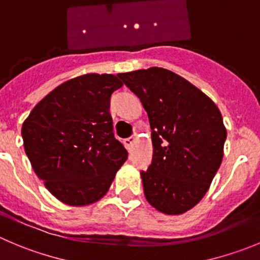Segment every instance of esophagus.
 <instances>
[{
	"label": "esophagus",
	"instance_id": "1",
	"mask_svg": "<svg viewBox=\"0 0 260 260\" xmlns=\"http://www.w3.org/2000/svg\"><path fill=\"white\" fill-rule=\"evenodd\" d=\"M135 139H137V134L132 135V137H130V138H127V139H125V140H123V144L126 145V148H127L128 150L132 149V147H133V143L135 142Z\"/></svg>",
	"mask_w": 260,
	"mask_h": 260
}]
</instances>
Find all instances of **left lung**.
<instances>
[{
  "label": "left lung",
  "mask_w": 260,
  "mask_h": 260,
  "mask_svg": "<svg viewBox=\"0 0 260 260\" xmlns=\"http://www.w3.org/2000/svg\"><path fill=\"white\" fill-rule=\"evenodd\" d=\"M117 76L139 97L152 128V163L140 172L145 198L162 213L189 211L221 166L227 137L221 112L197 86L166 69Z\"/></svg>",
  "instance_id": "left-lung-1"
}]
</instances>
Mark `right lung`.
<instances>
[{
	"label": "right lung",
	"instance_id": "add662e5",
	"mask_svg": "<svg viewBox=\"0 0 260 260\" xmlns=\"http://www.w3.org/2000/svg\"><path fill=\"white\" fill-rule=\"evenodd\" d=\"M122 86L111 74L65 81L24 121V148L37 176L69 206H88L108 191L127 150L113 134L110 100Z\"/></svg>",
	"mask_w": 260,
	"mask_h": 260
}]
</instances>
